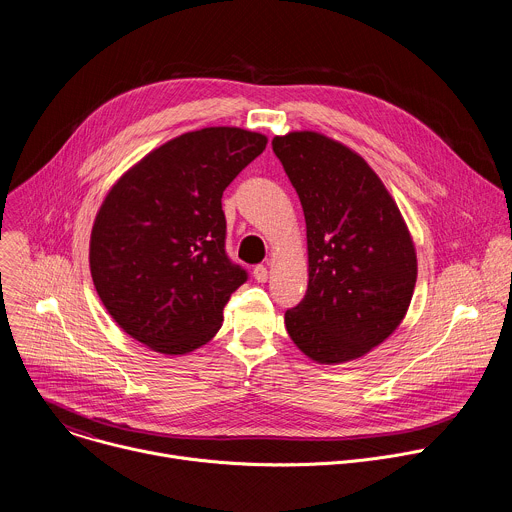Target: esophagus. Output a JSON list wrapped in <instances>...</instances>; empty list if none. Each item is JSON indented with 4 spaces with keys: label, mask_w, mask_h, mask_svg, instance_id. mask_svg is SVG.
Instances as JSON below:
<instances>
[{
    "label": "esophagus",
    "mask_w": 512,
    "mask_h": 512,
    "mask_svg": "<svg viewBox=\"0 0 512 512\" xmlns=\"http://www.w3.org/2000/svg\"><path fill=\"white\" fill-rule=\"evenodd\" d=\"M253 277H255L259 283H265V281H267V277H269L267 267H265V265H257V267L253 269Z\"/></svg>",
    "instance_id": "esophagus-1"
}]
</instances>
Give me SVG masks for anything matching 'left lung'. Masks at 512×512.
Instances as JSON below:
<instances>
[{"instance_id": "left-lung-1", "label": "left lung", "mask_w": 512, "mask_h": 512, "mask_svg": "<svg viewBox=\"0 0 512 512\" xmlns=\"http://www.w3.org/2000/svg\"><path fill=\"white\" fill-rule=\"evenodd\" d=\"M273 152L296 188L308 237V291L285 312L294 344L312 360L360 358L407 314L417 255L381 178L346 145L316 133L275 135Z\"/></svg>"}]
</instances>
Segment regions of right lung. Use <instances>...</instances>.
<instances>
[{
    "mask_svg": "<svg viewBox=\"0 0 512 512\" xmlns=\"http://www.w3.org/2000/svg\"><path fill=\"white\" fill-rule=\"evenodd\" d=\"M267 137L204 127L170 139L105 196L91 233V275L111 318L162 354H186L223 324L247 271L225 251L223 192Z\"/></svg>",
    "mask_w": 512,
    "mask_h": 512,
    "instance_id": "add662e5",
    "label": "right lung"
}]
</instances>
